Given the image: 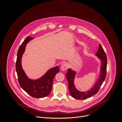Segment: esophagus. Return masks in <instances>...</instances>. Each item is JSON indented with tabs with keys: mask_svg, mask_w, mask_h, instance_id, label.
<instances>
[{
	"mask_svg": "<svg viewBox=\"0 0 122 122\" xmlns=\"http://www.w3.org/2000/svg\"><path fill=\"white\" fill-rule=\"evenodd\" d=\"M68 68L67 64L66 62L63 63L61 65V69L63 71H66Z\"/></svg>",
	"mask_w": 122,
	"mask_h": 122,
	"instance_id": "34e87169",
	"label": "esophagus"
}]
</instances>
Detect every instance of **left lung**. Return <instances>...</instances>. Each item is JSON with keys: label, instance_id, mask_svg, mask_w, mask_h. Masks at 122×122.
I'll use <instances>...</instances> for the list:
<instances>
[{"label": "left lung", "instance_id": "left-lung-1", "mask_svg": "<svg viewBox=\"0 0 122 122\" xmlns=\"http://www.w3.org/2000/svg\"><path fill=\"white\" fill-rule=\"evenodd\" d=\"M95 55L97 56L101 61V71L98 79L90 90L86 92H81L78 90L76 88L74 82L76 75V71L72 70L71 68H69L66 74V77L68 82V88L70 95L75 99L84 100L96 94L98 92L101 86L105 79L107 71V59L105 52L100 44H99V49Z\"/></svg>", "mask_w": 122, "mask_h": 122}]
</instances>
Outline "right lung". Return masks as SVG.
Segmentation results:
<instances>
[{
  "label": "right lung",
  "mask_w": 122,
  "mask_h": 122,
  "mask_svg": "<svg viewBox=\"0 0 122 122\" xmlns=\"http://www.w3.org/2000/svg\"><path fill=\"white\" fill-rule=\"evenodd\" d=\"M34 38L27 36L20 46L17 52L16 62V71L18 81L21 88L29 95L34 98H41L50 95L56 74L59 72L58 66L49 69L42 77L37 80H32L28 78L21 66V58L26 44Z\"/></svg>",
  "instance_id": "1"
}]
</instances>
